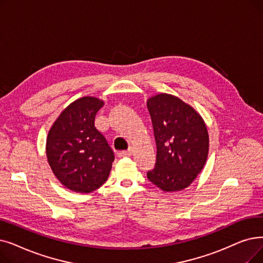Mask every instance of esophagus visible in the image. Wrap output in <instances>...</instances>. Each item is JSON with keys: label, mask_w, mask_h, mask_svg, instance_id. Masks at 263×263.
I'll list each match as a JSON object with an SVG mask.
<instances>
[{"label": "esophagus", "mask_w": 263, "mask_h": 263, "mask_svg": "<svg viewBox=\"0 0 263 263\" xmlns=\"http://www.w3.org/2000/svg\"><path fill=\"white\" fill-rule=\"evenodd\" d=\"M133 155V149H128V151H123V152H121L120 154H119V156L120 157H130V156H132Z\"/></svg>", "instance_id": "34e87169"}]
</instances>
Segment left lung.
Returning <instances> with one entry per match:
<instances>
[{"label": "left lung", "instance_id": "left-lung-1", "mask_svg": "<svg viewBox=\"0 0 263 263\" xmlns=\"http://www.w3.org/2000/svg\"><path fill=\"white\" fill-rule=\"evenodd\" d=\"M157 145L156 166L147 178L164 192L191 185L206 162L210 138L200 114L179 98L159 93L147 100Z\"/></svg>", "mask_w": 263, "mask_h": 263}]
</instances>
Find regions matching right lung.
Masks as SVG:
<instances>
[{"instance_id": "obj_1", "label": "right lung", "mask_w": 263, "mask_h": 263, "mask_svg": "<svg viewBox=\"0 0 263 263\" xmlns=\"http://www.w3.org/2000/svg\"><path fill=\"white\" fill-rule=\"evenodd\" d=\"M104 101L83 97L65 107L46 140V156L61 184L78 193H89L107 180L115 155L95 125Z\"/></svg>"}]
</instances>
